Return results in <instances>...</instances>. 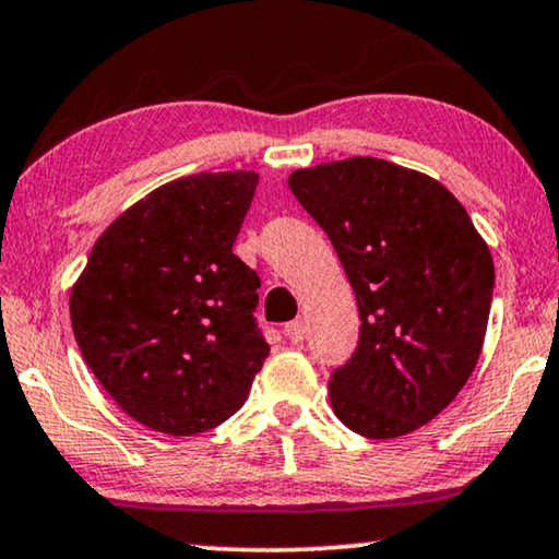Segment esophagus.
Listing matches in <instances>:
<instances>
[{"instance_id":"esophagus-1","label":"esophagus","mask_w":559,"mask_h":559,"mask_svg":"<svg viewBox=\"0 0 559 559\" xmlns=\"http://www.w3.org/2000/svg\"><path fill=\"white\" fill-rule=\"evenodd\" d=\"M286 336L290 344H301L306 338V323L304 321H290L286 323Z\"/></svg>"}]
</instances>
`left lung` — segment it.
<instances>
[{"label": "left lung", "mask_w": 559, "mask_h": 559, "mask_svg": "<svg viewBox=\"0 0 559 559\" xmlns=\"http://www.w3.org/2000/svg\"><path fill=\"white\" fill-rule=\"evenodd\" d=\"M288 188L326 230L359 304V346L329 381L333 414L369 439L409 435L477 366L489 246L439 180L379 157L296 170Z\"/></svg>", "instance_id": "obj_1"}]
</instances>
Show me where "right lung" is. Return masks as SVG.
<instances>
[{"mask_svg": "<svg viewBox=\"0 0 559 559\" xmlns=\"http://www.w3.org/2000/svg\"><path fill=\"white\" fill-rule=\"evenodd\" d=\"M258 173H195L155 188L95 240L70 294L82 356L120 409L193 437L236 414L269 356L261 278L233 253Z\"/></svg>", "mask_w": 559, "mask_h": 559, "instance_id": "add662e5", "label": "right lung"}]
</instances>
